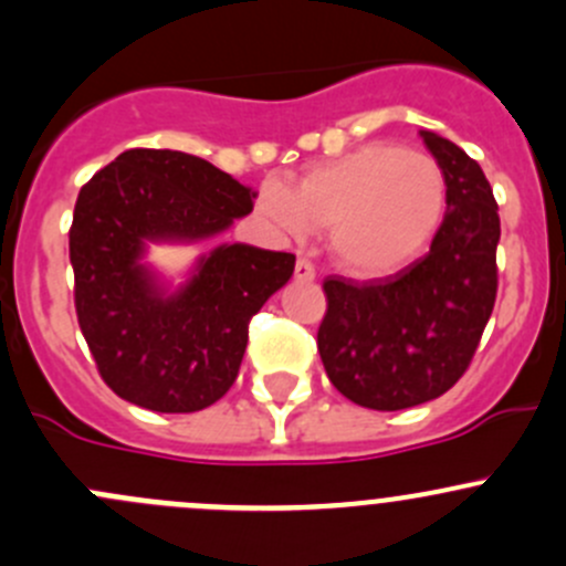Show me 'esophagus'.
<instances>
[{"mask_svg":"<svg viewBox=\"0 0 566 566\" xmlns=\"http://www.w3.org/2000/svg\"><path fill=\"white\" fill-rule=\"evenodd\" d=\"M295 279H298V282H315V265L301 256V260L295 262Z\"/></svg>","mask_w":566,"mask_h":566,"instance_id":"esophagus-1","label":"esophagus"}]
</instances>
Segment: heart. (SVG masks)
<instances>
[{
  "label": "heart",
  "instance_id": "heart-1",
  "mask_svg": "<svg viewBox=\"0 0 566 566\" xmlns=\"http://www.w3.org/2000/svg\"><path fill=\"white\" fill-rule=\"evenodd\" d=\"M447 175L436 158L369 142L317 164L287 186L265 180L260 213L295 238L331 227V254L356 276H384L413 260L447 213Z\"/></svg>",
  "mask_w": 566,
  "mask_h": 566
}]
</instances>
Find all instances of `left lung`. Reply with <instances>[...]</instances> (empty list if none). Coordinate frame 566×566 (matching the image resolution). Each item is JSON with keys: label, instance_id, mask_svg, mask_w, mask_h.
Wrapping results in <instances>:
<instances>
[{"label": "left lung", "instance_id": "8db88e82", "mask_svg": "<svg viewBox=\"0 0 566 566\" xmlns=\"http://www.w3.org/2000/svg\"><path fill=\"white\" fill-rule=\"evenodd\" d=\"M447 175V216L430 251L369 282L328 276L317 350L350 402L402 410L452 389L493 315L501 238L499 205L482 167L454 142L421 130Z\"/></svg>", "mask_w": 566, "mask_h": 566}]
</instances>
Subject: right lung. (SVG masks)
<instances>
[{"mask_svg": "<svg viewBox=\"0 0 566 566\" xmlns=\"http://www.w3.org/2000/svg\"><path fill=\"white\" fill-rule=\"evenodd\" d=\"M256 193L205 158L134 147L78 191L71 265L78 328L104 384L156 410L193 413L235 384L249 319L290 282L295 254L221 243L167 290L142 262L147 243L221 235Z\"/></svg>", "mask_w": 566, "mask_h": 566, "instance_id": "add662e5", "label": "right lung"}]
</instances>
